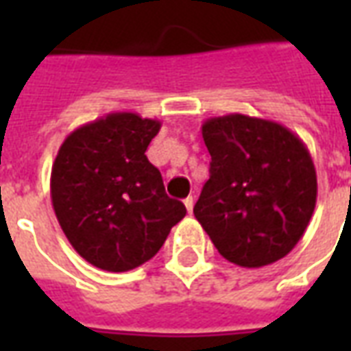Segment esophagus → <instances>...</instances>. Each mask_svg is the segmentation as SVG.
Wrapping results in <instances>:
<instances>
[{
  "mask_svg": "<svg viewBox=\"0 0 351 351\" xmlns=\"http://www.w3.org/2000/svg\"><path fill=\"white\" fill-rule=\"evenodd\" d=\"M193 201H195V199H193V197H191V195H190V197H186V199H184V205H186V208H188V213H193Z\"/></svg>",
  "mask_w": 351,
  "mask_h": 351,
  "instance_id": "obj_1",
  "label": "esophagus"
}]
</instances>
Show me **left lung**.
<instances>
[{
  "mask_svg": "<svg viewBox=\"0 0 351 351\" xmlns=\"http://www.w3.org/2000/svg\"><path fill=\"white\" fill-rule=\"evenodd\" d=\"M210 178L193 214L223 258L258 269L301 241L314 214L317 178L308 148L282 123L246 114L203 128Z\"/></svg>",
  "mask_w": 351,
  "mask_h": 351,
  "instance_id": "1",
  "label": "left lung"
}]
</instances>
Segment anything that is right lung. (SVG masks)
<instances>
[{"mask_svg":"<svg viewBox=\"0 0 351 351\" xmlns=\"http://www.w3.org/2000/svg\"><path fill=\"white\" fill-rule=\"evenodd\" d=\"M160 128L135 112H110L77 128L58 150L54 213L73 248L97 269L125 272L146 263L186 216L145 154Z\"/></svg>","mask_w":351,"mask_h":351,"instance_id":"obj_1","label":"right lung"}]
</instances>
